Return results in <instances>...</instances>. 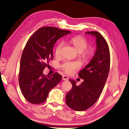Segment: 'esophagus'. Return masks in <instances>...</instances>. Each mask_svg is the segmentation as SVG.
Masks as SVG:
<instances>
[{
  "mask_svg": "<svg viewBox=\"0 0 129 129\" xmlns=\"http://www.w3.org/2000/svg\"><path fill=\"white\" fill-rule=\"evenodd\" d=\"M62 79L64 81H67L69 79V77L68 76H63L62 77Z\"/></svg>",
  "mask_w": 129,
  "mask_h": 129,
  "instance_id": "1",
  "label": "esophagus"
}]
</instances>
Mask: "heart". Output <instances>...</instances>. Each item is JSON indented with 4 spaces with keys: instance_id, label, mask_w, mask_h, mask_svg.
<instances>
[{
    "instance_id": "obj_1",
    "label": "heart",
    "mask_w": 129,
    "mask_h": 129,
    "mask_svg": "<svg viewBox=\"0 0 129 129\" xmlns=\"http://www.w3.org/2000/svg\"><path fill=\"white\" fill-rule=\"evenodd\" d=\"M70 42L78 51L82 52L83 57L85 60H88L92 56L93 50L91 48L86 49L88 43L85 38L81 36L75 37L71 39ZM64 43L61 42L57 45L55 52L56 56H59L61 54V49ZM81 66V63L78 61H67L62 65V67L66 73L70 74L74 71L75 70L79 68Z\"/></svg>"
}]
</instances>
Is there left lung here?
Returning <instances> with one entry per match:
<instances>
[{
    "label": "left lung",
    "mask_w": 129,
    "mask_h": 129,
    "mask_svg": "<svg viewBox=\"0 0 129 129\" xmlns=\"http://www.w3.org/2000/svg\"><path fill=\"white\" fill-rule=\"evenodd\" d=\"M85 34L94 36L96 48L93 58L79 73L84 80L80 85L76 81L69 79L72 89L66 96V104L71 109L82 111L93 105L101 95L106 82L110 70V56L108 45L98 31H87Z\"/></svg>",
    "instance_id": "left-lung-1"
}]
</instances>
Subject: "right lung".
Wrapping results in <instances>:
<instances>
[{"label":"right lung","instance_id":"obj_1","mask_svg":"<svg viewBox=\"0 0 129 129\" xmlns=\"http://www.w3.org/2000/svg\"><path fill=\"white\" fill-rule=\"evenodd\" d=\"M70 33L45 26L38 29L28 39L21 58L19 84L23 95L29 103H44L49 91L61 81L62 77L58 73L49 76L44 75L43 71L53 59L54 44Z\"/></svg>","mask_w":129,"mask_h":129}]
</instances>
